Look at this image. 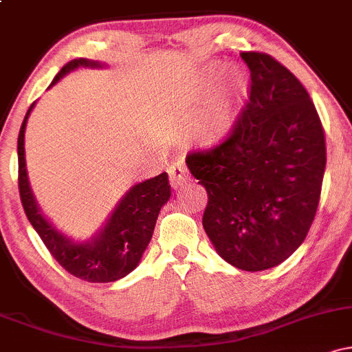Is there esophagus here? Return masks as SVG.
Returning a JSON list of instances; mask_svg holds the SVG:
<instances>
[{
	"mask_svg": "<svg viewBox=\"0 0 352 352\" xmlns=\"http://www.w3.org/2000/svg\"><path fill=\"white\" fill-rule=\"evenodd\" d=\"M168 180H170V185L173 188H180L182 185L187 184L190 180L187 167H185V164L182 160H177L175 164H172L168 167Z\"/></svg>",
	"mask_w": 352,
	"mask_h": 352,
	"instance_id": "34e87169",
	"label": "esophagus"
}]
</instances>
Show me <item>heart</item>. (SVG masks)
Returning a JSON list of instances; mask_svg holds the SVG:
<instances>
[{
    "mask_svg": "<svg viewBox=\"0 0 352 352\" xmlns=\"http://www.w3.org/2000/svg\"><path fill=\"white\" fill-rule=\"evenodd\" d=\"M223 67L210 66L207 79L215 80L221 76ZM245 98V79L240 72H232L225 84L213 94L195 125V137L201 144H218L230 134L235 125Z\"/></svg>",
    "mask_w": 352,
    "mask_h": 352,
    "instance_id": "heart-1",
    "label": "heart"
}]
</instances>
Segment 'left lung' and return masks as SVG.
Returning <instances> with one entry per match:
<instances>
[{"mask_svg":"<svg viewBox=\"0 0 352 352\" xmlns=\"http://www.w3.org/2000/svg\"><path fill=\"white\" fill-rule=\"evenodd\" d=\"M250 102L215 148L187 167L207 188L204 228L217 253L245 272L288 260L316 215L326 167L321 120L293 72L263 52H241Z\"/></svg>","mask_w":352,"mask_h":352,"instance_id":"8db88e82","label":"left lung"}]
</instances>
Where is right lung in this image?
<instances>
[{"label":"right lung","mask_w":352,"mask_h":352,"mask_svg":"<svg viewBox=\"0 0 352 352\" xmlns=\"http://www.w3.org/2000/svg\"><path fill=\"white\" fill-rule=\"evenodd\" d=\"M79 67L102 69L106 67V63L86 58L71 60L52 79L50 87ZM34 106L36 102L28 109L18 135V185L28 220L41 236L43 243L56 258V261L76 278L89 283H111L127 276L140 263V258L152 240L160 208L170 199L167 173L164 172L153 179L132 185L107 217L102 228L94 233V236L84 241L72 240L43 215L28 179L24 132Z\"/></svg>","instance_id":"add662e5"}]
</instances>
